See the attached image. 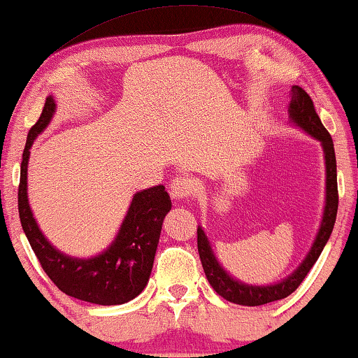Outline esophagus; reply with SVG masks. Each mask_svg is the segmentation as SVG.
<instances>
[{"instance_id": "obj_1", "label": "esophagus", "mask_w": 358, "mask_h": 358, "mask_svg": "<svg viewBox=\"0 0 358 358\" xmlns=\"http://www.w3.org/2000/svg\"><path fill=\"white\" fill-rule=\"evenodd\" d=\"M169 194L176 200L190 199V195L194 194V184H192L190 179L184 178V176H176V178L171 180Z\"/></svg>"}]
</instances>
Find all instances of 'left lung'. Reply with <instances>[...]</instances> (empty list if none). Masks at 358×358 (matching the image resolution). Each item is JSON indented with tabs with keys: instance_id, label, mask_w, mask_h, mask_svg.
Here are the masks:
<instances>
[{
	"instance_id": "obj_1",
	"label": "left lung",
	"mask_w": 358,
	"mask_h": 358,
	"mask_svg": "<svg viewBox=\"0 0 358 358\" xmlns=\"http://www.w3.org/2000/svg\"><path fill=\"white\" fill-rule=\"evenodd\" d=\"M292 100L289 105V113H291L292 121L308 132L310 136L318 138L324 148V158H326V208L323 222H321L320 232L315 241L312 250H310L308 257L305 258L302 265L295 271L292 276H289L284 281L274 284V286H248V284H242L236 279H232L224 269L217 265L216 258L211 253V248L208 245V241L203 234V231L196 229V245H199V255L201 260V266L206 274L211 287L224 297L229 302L239 303V305H248V307H257V305L269 303L274 300H281L287 295H291L295 289H297L302 281L307 276L310 269L318 260V257L323 252V247L328 242L331 232H333L336 215H338V203H339V194H338V173H336V155H334V145L333 138H331L329 132L321 124L320 116L315 111L312 98L308 93L300 89L299 85H292Z\"/></svg>"
}]
</instances>
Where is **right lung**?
Segmentation results:
<instances>
[{"label":"right lung","mask_w":358,"mask_h":358,"mask_svg":"<svg viewBox=\"0 0 358 358\" xmlns=\"http://www.w3.org/2000/svg\"><path fill=\"white\" fill-rule=\"evenodd\" d=\"M55 111L53 98L48 96L38 121L29 131L20 163L19 217L30 247L43 271L64 294L96 305L126 303L143 291L153 268L163 220L171 210V200L163 185L134 195L121 231L105 253L90 260L69 258L51 247L41 234L27 200L29 148L34 138L48 126Z\"/></svg>","instance_id":"obj_1"}]
</instances>
